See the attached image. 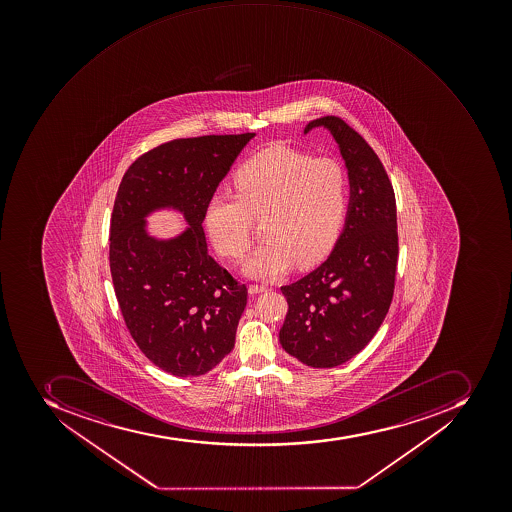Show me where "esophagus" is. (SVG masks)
<instances>
[{
	"label": "esophagus",
	"mask_w": 512,
	"mask_h": 512,
	"mask_svg": "<svg viewBox=\"0 0 512 512\" xmlns=\"http://www.w3.org/2000/svg\"><path fill=\"white\" fill-rule=\"evenodd\" d=\"M268 290V287L265 286H249V294L250 295H257L262 294V292H266Z\"/></svg>",
	"instance_id": "1"
}]
</instances>
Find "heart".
I'll list each match as a JSON object with an SVG mask.
<instances>
[{"label": "heart", "mask_w": 512, "mask_h": 512, "mask_svg": "<svg viewBox=\"0 0 512 512\" xmlns=\"http://www.w3.org/2000/svg\"><path fill=\"white\" fill-rule=\"evenodd\" d=\"M235 196L207 201L204 226L218 254L241 260L250 246V218L265 217L263 246L242 273L273 281L292 266H313L337 244L348 212V174L337 161L287 145L258 151L233 177Z\"/></svg>", "instance_id": "1"}]
</instances>
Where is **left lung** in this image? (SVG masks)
<instances>
[{"label": "left lung", "instance_id": "1", "mask_svg": "<svg viewBox=\"0 0 512 512\" xmlns=\"http://www.w3.org/2000/svg\"><path fill=\"white\" fill-rule=\"evenodd\" d=\"M337 142L349 180L345 226L329 257L305 278L282 286L289 313L279 330L286 353L332 369L361 353L393 300L397 266L396 198L369 143L337 116L314 119Z\"/></svg>", "mask_w": 512, "mask_h": 512}]
</instances>
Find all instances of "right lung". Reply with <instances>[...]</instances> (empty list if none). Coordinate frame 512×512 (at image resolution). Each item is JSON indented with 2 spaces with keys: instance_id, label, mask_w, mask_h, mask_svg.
I'll use <instances>...</instances> for the list:
<instances>
[{
  "instance_id": "add662e5",
  "label": "right lung",
  "mask_w": 512,
  "mask_h": 512,
  "mask_svg": "<svg viewBox=\"0 0 512 512\" xmlns=\"http://www.w3.org/2000/svg\"><path fill=\"white\" fill-rule=\"evenodd\" d=\"M255 132L172 140L124 174L110 226V270L127 329L156 367L199 377L234 348L247 289L207 252L204 210ZM169 209L188 225L171 239L147 217Z\"/></svg>"
}]
</instances>
